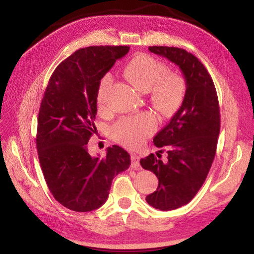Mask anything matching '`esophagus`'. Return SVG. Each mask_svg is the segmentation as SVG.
<instances>
[{
	"label": "esophagus",
	"mask_w": 254,
	"mask_h": 254,
	"mask_svg": "<svg viewBox=\"0 0 254 254\" xmlns=\"http://www.w3.org/2000/svg\"><path fill=\"white\" fill-rule=\"evenodd\" d=\"M131 166L133 168H137L140 167V157L137 155H131Z\"/></svg>",
	"instance_id": "1"
}]
</instances>
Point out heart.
<instances>
[{
  "label": "heart",
  "mask_w": 254,
  "mask_h": 254,
  "mask_svg": "<svg viewBox=\"0 0 254 254\" xmlns=\"http://www.w3.org/2000/svg\"><path fill=\"white\" fill-rule=\"evenodd\" d=\"M168 66L147 54L133 57L126 66L127 77L141 91L151 90V101L165 114L179 108L187 93V82L183 76L169 73ZM113 76L105 74L98 84L97 103L105 106L106 94L111 87ZM157 119L151 113H143L134 118H124L111 127L113 139L130 148H137L155 132Z\"/></svg>",
  "instance_id": "1"
}]
</instances>
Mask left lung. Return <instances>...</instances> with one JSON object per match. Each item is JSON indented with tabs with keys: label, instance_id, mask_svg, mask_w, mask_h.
<instances>
[{
	"label": "left lung",
	"instance_id": "obj_1",
	"mask_svg": "<svg viewBox=\"0 0 254 254\" xmlns=\"http://www.w3.org/2000/svg\"><path fill=\"white\" fill-rule=\"evenodd\" d=\"M148 50L178 65L187 82L180 109L153 137L157 147L167 149V161L163 162L153 153L140 161L144 170L159 179L157 190L146 201L155 209L171 211L188 204L210 172L220 130L219 104L211 75L193 54L173 47Z\"/></svg>",
	"mask_w": 254,
	"mask_h": 254
}]
</instances>
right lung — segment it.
Listing matches in <instances>:
<instances>
[{"label": "right lung", "instance_id": "right-lung-1", "mask_svg": "<svg viewBox=\"0 0 254 254\" xmlns=\"http://www.w3.org/2000/svg\"><path fill=\"white\" fill-rule=\"evenodd\" d=\"M128 51L111 45L76 51L59 64L45 89L38 115V157L52 195L72 211L101 207L114 177L130 165L129 153L118 145L108 147L105 158L88 151L96 132L99 81Z\"/></svg>", "mask_w": 254, "mask_h": 254}]
</instances>
